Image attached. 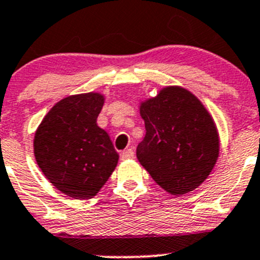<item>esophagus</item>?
<instances>
[{"label":"esophagus","mask_w":260,"mask_h":260,"mask_svg":"<svg viewBox=\"0 0 260 260\" xmlns=\"http://www.w3.org/2000/svg\"><path fill=\"white\" fill-rule=\"evenodd\" d=\"M135 157V152H133L132 148H128L125 151L122 152V159H129Z\"/></svg>","instance_id":"obj_1"}]
</instances>
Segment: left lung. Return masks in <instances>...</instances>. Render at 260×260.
Segmentation results:
<instances>
[{"instance_id":"1","label":"left lung","mask_w":260,"mask_h":260,"mask_svg":"<svg viewBox=\"0 0 260 260\" xmlns=\"http://www.w3.org/2000/svg\"><path fill=\"white\" fill-rule=\"evenodd\" d=\"M146 136L137 158L151 177L171 195H183L201 185L219 157L214 119L187 89L166 86L142 102Z\"/></svg>"}]
</instances>
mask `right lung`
Here are the masks:
<instances>
[{
    "label": "right lung",
    "mask_w": 260,
    "mask_h": 260,
    "mask_svg": "<svg viewBox=\"0 0 260 260\" xmlns=\"http://www.w3.org/2000/svg\"><path fill=\"white\" fill-rule=\"evenodd\" d=\"M103 104L99 93L67 96L50 109L35 133L34 153L43 174L78 200L95 196L119 158L108 133L96 124Z\"/></svg>",
    "instance_id": "right-lung-1"
}]
</instances>
